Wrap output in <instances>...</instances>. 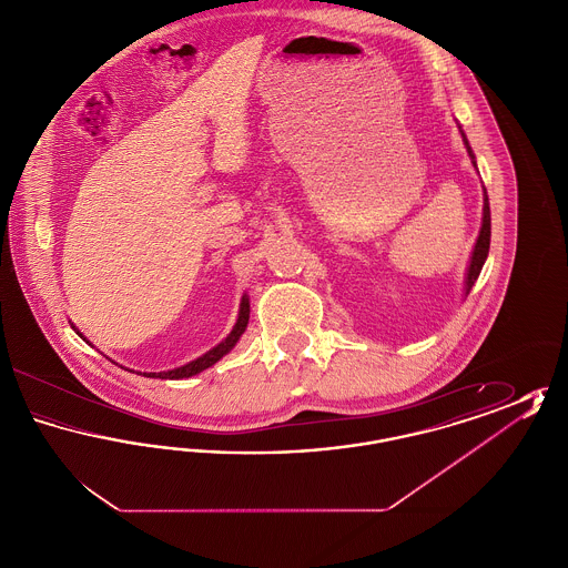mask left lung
I'll list each match as a JSON object with an SVG mask.
<instances>
[{"mask_svg": "<svg viewBox=\"0 0 568 568\" xmlns=\"http://www.w3.org/2000/svg\"><path fill=\"white\" fill-rule=\"evenodd\" d=\"M459 134H462V140H464V146H466V151H468L470 162H473V165L477 168L475 153H473V149H470V144H468V138H466V134L462 132V128H459ZM489 236H491V216H489V200H487V191L484 190V216H481V230H479V236H477V243H475V248H473V253H470V262H468L466 276H464V296H468V294H470V290H473L475 281L479 278L481 268H484V264H486L487 253H489Z\"/></svg>", "mask_w": 568, "mask_h": 568, "instance_id": "obj_1", "label": "left lung"}]
</instances>
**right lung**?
<instances>
[{"mask_svg": "<svg viewBox=\"0 0 568 568\" xmlns=\"http://www.w3.org/2000/svg\"><path fill=\"white\" fill-rule=\"evenodd\" d=\"M248 313H251V308H248V296L244 294L243 300H241V308H239V320H236V324L232 327V332H230L219 345H215L211 352L200 355L197 359H193V362L185 364V366H179V368H172V371H163V373H144V377L190 378L193 377V375H197V373H202V371H206V368H211L223 355H227V353L236 347V343L241 341V336H243L244 329H246V324H248ZM72 327H74V324H72ZM74 329H77V327H74ZM77 334H81V332L77 329ZM81 338L82 341H87L82 334Z\"/></svg>", "mask_w": 568, "mask_h": 568, "instance_id": "1", "label": "right lung"}]
</instances>
